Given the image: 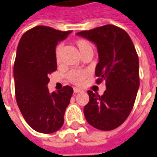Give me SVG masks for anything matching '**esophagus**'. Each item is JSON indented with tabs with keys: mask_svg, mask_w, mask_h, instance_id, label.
<instances>
[{
	"mask_svg": "<svg viewBox=\"0 0 157 157\" xmlns=\"http://www.w3.org/2000/svg\"><path fill=\"white\" fill-rule=\"evenodd\" d=\"M81 91H82V90H80V89L77 88V87H75V88H74V92H75V93H78V92H81Z\"/></svg>",
	"mask_w": 157,
	"mask_h": 157,
	"instance_id": "34e87169",
	"label": "esophagus"
}]
</instances>
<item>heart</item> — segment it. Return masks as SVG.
Segmentation results:
<instances>
[{"label": "heart", "mask_w": 157, "mask_h": 157, "mask_svg": "<svg viewBox=\"0 0 157 157\" xmlns=\"http://www.w3.org/2000/svg\"><path fill=\"white\" fill-rule=\"evenodd\" d=\"M76 47L83 57L86 54L93 53V46L90 41L86 39H78L75 42ZM61 45H57L55 48V57L57 63L60 62V53H61ZM89 76V73L84 70H74L67 74V78L71 83L77 86L82 85L84 80Z\"/></svg>", "instance_id": "heart-1"}]
</instances>
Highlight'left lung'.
I'll return each instance as SVG.
<instances>
[{"label":"left lung","mask_w":157,"mask_h":157,"mask_svg":"<svg viewBox=\"0 0 157 157\" xmlns=\"http://www.w3.org/2000/svg\"><path fill=\"white\" fill-rule=\"evenodd\" d=\"M97 46L99 61L96 82L105 81L102 96L88 91L89 102L84 107L86 120L100 130L120 126L130 115L140 86L139 57L126 31L108 24L77 33Z\"/></svg>","instance_id":"1"}]
</instances>
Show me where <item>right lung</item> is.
<instances>
[{
	"label": "right lung",
	"instance_id": "1",
	"mask_svg": "<svg viewBox=\"0 0 157 157\" xmlns=\"http://www.w3.org/2000/svg\"><path fill=\"white\" fill-rule=\"evenodd\" d=\"M72 31L37 26L22 35L13 66L16 101L25 121L37 132L51 134L63 126L73 88L49 92L48 75L57 71L55 48Z\"/></svg>",
	"mask_w": 157,
	"mask_h": 157
}]
</instances>
